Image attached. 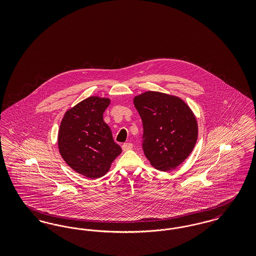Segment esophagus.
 Here are the masks:
<instances>
[{
    "instance_id": "obj_1",
    "label": "esophagus",
    "mask_w": 256,
    "mask_h": 256,
    "mask_svg": "<svg viewBox=\"0 0 256 256\" xmlns=\"http://www.w3.org/2000/svg\"><path fill=\"white\" fill-rule=\"evenodd\" d=\"M132 146H132V143H124V144H122V150H124V152H126V150H132Z\"/></svg>"
}]
</instances>
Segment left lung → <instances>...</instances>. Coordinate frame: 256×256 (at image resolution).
Wrapping results in <instances>:
<instances>
[{"mask_svg":"<svg viewBox=\"0 0 256 256\" xmlns=\"http://www.w3.org/2000/svg\"><path fill=\"white\" fill-rule=\"evenodd\" d=\"M143 122L142 148L158 170L167 172L189 156L198 138V124L190 108L180 98L148 91L134 98Z\"/></svg>","mask_w":256,"mask_h":256,"instance_id":"obj_1","label":"left lung"}]
</instances>
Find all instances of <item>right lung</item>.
I'll return each mask as SVG.
<instances>
[{
  "label": "right lung",
  "instance_id": "1",
  "mask_svg": "<svg viewBox=\"0 0 256 256\" xmlns=\"http://www.w3.org/2000/svg\"><path fill=\"white\" fill-rule=\"evenodd\" d=\"M110 98L89 97L68 110L58 132L62 158L78 174L89 178L104 176L122 148L113 140L104 113Z\"/></svg>",
  "mask_w": 256,
  "mask_h": 256
}]
</instances>
